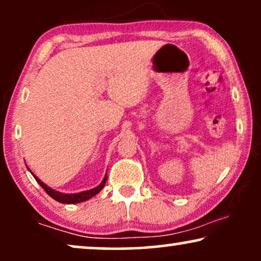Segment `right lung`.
Returning a JSON list of instances; mask_svg holds the SVG:
<instances>
[{
	"mask_svg": "<svg viewBox=\"0 0 261 261\" xmlns=\"http://www.w3.org/2000/svg\"><path fill=\"white\" fill-rule=\"evenodd\" d=\"M32 174H33V173H32ZM33 176L35 178V180H37L38 183L41 185V188L46 191V194H47L48 196H51V197L53 199H56L57 202L64 203V204H73V203H81V202L88 201V199H90L91 197H94L95 195H97L98 192L101 191L103 188H105L107 178H108V177H107V174H106L105 178H103L102 183L99 184L98 187H96L94 189H90V190L78 192V194H63V192L56 191V190H53V189L48 188L47 185H46L45 183H42V181L39 179V178L35 176V174H33Z\"/></svg>",
	"mask_w": 261,
	"mask_h": 261,
	"instance_id": "add662e5",
	"label": "right lung"
}]
</instances>
